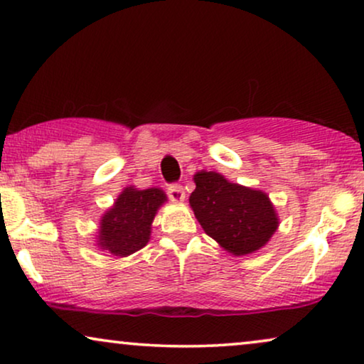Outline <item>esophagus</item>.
<instances>
[{
  "label": "esophagus",
  "mask_w": 364,
  "mask_h": 364,
  "mask_svg": "<svg viewBox=\"0 0 364 364\" xmlns=\"http://www.w3.org/2000/svg\"><path fill=\"white\" fill-rule=\"evenodd\" d=\"M168 196H170L173 203L181 204L184 201V189L180 184H171V186L168 188Z\"/></svg>",
  "instance_id": "obj_1"
}]
</instances>
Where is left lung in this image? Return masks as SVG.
Wrapping results in <instances>:
<instances>
[{
	"mask_svg": "<svg viewBox=\"0 0 364 364\" xmlns=\"http://www.w3.org/2000/svg\"><path fill=\"white\" fill-rule=\"evenodd\" d=\"M189 196L198 223L232 255L257 252L279 229V214L262 189L229 181L216 171H198Z\"/></svg>",
	"mask_w": 364,
	"mask_h": 364,
	"instance_id": "left-lung-1",
	"label": "left lung"
}]
</instances>
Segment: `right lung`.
<instances>
[{
    "label": "right lung",
    "instance_id": "add662e5",
    "mask_svg": "<svg viewBox=\"0 0 364 364\" xmlns=\"http://www.w3.org/2000/svg\"><path fill=\"white\" fill-rule=\"evenodd\" d=\"M168 201L161 188L127 186L102 214L95 245L112 257H129L145 247L158 209Z\"/></svg>",
    "mask_w": 364,
    "mask_h": 364
}]
</instances>
